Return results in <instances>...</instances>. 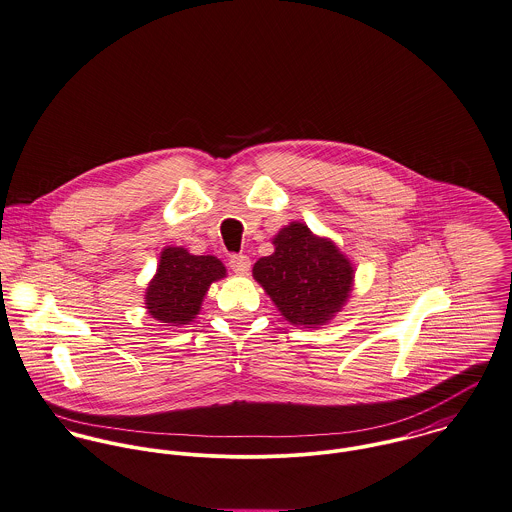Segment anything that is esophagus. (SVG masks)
<instances>
[{
	"label": "esophagus",
	"mask_w": 512,
	"mask_h": 512,
	"mask_svg": "<svg viewBox=\"0 0 512 512\" xmlns=\"http://www.w3.org/2000/svg\"><path fill=\"white\" fill-rule=\"evenodd\" d=\"M229 267H231L235 273L245 275V273L249 271V267H251V261H249V257H247V255H243V253H235V255H231V257H229Z\"/></svg>",
	"instance_id": "1"
}]
</instances>
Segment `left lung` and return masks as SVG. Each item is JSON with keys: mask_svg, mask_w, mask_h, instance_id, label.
Listing matches in <instances>:
<instances>
[{"mask_svg": "<svg viewBox=\"0 0 512 512\" xmlns=\"http://www.w3.org/2000/svg\"><path fill=\"white\" fill-rule=\"evenodd\" d=\"M275 253L261 257L253 277L284 318L296 326L326 324L345 304L353 269L338 247L304 224H290L275 237Z\"/></svg>", "mask_w": 512, "mask_h": 512, "instance_id": "8db88e82", "label": "left lung"}]
</instances>
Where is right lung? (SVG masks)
Returning a JSON list of instances; mask_svg holds the SVG:
<instances>
[{
    "instance_id": "1",
    "label": "right lung",
    "mask_w": 512,
    "mask_h": 512,
    "mask_svg": "<svg viewBox=\"0 0 512 512\" xmlns=\"http://www.w3.org/2000/svg\"><path fill=\"white\" fill-rule=\"evenodd\" d=\"M222 277H226V267L220 259L190 255L182 247H167L145 294L147 310L169 326L188 324L200 312L208 286Z\"/></svg>"
}]
</instances>
